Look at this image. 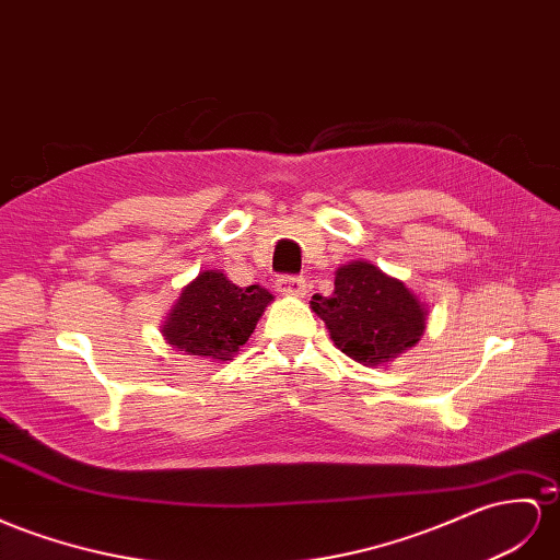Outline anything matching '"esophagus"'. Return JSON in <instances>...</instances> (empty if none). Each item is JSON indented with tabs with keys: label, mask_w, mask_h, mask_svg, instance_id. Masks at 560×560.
Wrapping results in <instances>:
<instances>
[{
	"label": "esophagus",
	"mask_w": 560,
	"mask_h": 560,
	"mask_svg": "<svg viewBox=\"0 0 560 560\" xmlns=\"http://www.w3.org/2000/svg\"><path fill=\"white\" fill-rule=\"evenodd\" d=\"M277 291L281 295H293V298H303L307 293V283L300 277H279L277 279Z\"/></svg>",
	"instance_id": "esophagus-1"
}]
</instances>
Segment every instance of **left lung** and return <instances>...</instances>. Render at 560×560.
I'll return each mask as SVG.
<instances>
[{
  "label": "left lung",
  "mask_w": 560,
  "mask_h": 560,
  "mask_svg": "<svg viewBox=\"0 0 560 560\" xmlns=\"http://www.w3.org/2000/svg\"><path fill=\"white\" fill-rule=\"evenodd\" d=\"M312 310L324 319L334 346L364 366L393 362L425 331V305L405 281L364 260L336 271L331 298L314 295Z\"/></svg>",
  "instance_id": "1"
}]
</instances>
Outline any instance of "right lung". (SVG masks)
I'll use <instances>...</instances> for the list:
<instances>
[{
    "mask_svg": "<svg viewBox=\"0 0 560 560\" xmlns=\"http://www.w3.org/2000/svg\"><path fill=\"white\" fill-rule=\"evenodd\" d=\"M271 300L262 285L241 289L218 269L200 271L170 310L163 336L184 354L229 362L246 346Z\"/></svg>",
    "mask_w": 560,
    "mask_h": 560,
    "instance_id": "add662e5",
    "label": "right lung"
}]
</instances>
